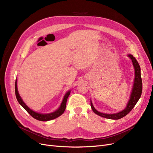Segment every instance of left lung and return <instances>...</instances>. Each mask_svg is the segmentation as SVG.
<instances>
[{
  "mask_svg": "<svg viewBox=\"0 0 153 153\" xmlns=\"http://www.w3.org/2000/svg\"><path fill=\"white\" fill-rule=\"evenodd\" d=\"M128 56L131 59L133 65L134 69V79L133 85L129 101H128L126 107L124 110L120 111L116 114H109L101 113V112L97 111L94 108L92 102L91 100V106L92 110L95 114L99 115L100 117L108 118V119H112V120H118V119L122 118L130 113V111H131V110L134 108L136 103L138 102V101L139 100L141 97V93H142V87H143L142 80L141 77V68L138 61H136L134 57H133V55L128 54Z\"/></svg>",
  "mask_w": 153,
  "mask_h": 153,
  "instance_id": "obj_1",
  "label": "left lung"
}]
</instances>
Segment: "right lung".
I'll return each instance as SVG.
<instances>
[{
	"instance_id": "add662e5",
	"label": "right lung",
	"mask_w": 153,
	"mask_h": 153,
	"mask_svg": "<svg viewBox=\"0 0 153 153\" xmlns=\"http://www.w3.org/2000/svg\"><path fill=\"white\" fill-rule=\"evenodd\" d=\"M17 79L15 81V95H16V98L17 99V101L20 103V105H21L23 108L25 109L28 113L34 118L39 120V121H49V120H51L53 119H55L56 118H58V117L61 116L63 113L64 111H65L66 107V102L68 98L70 95L71 91H68L66 94L64 95V97L63 98V100L62 101V103L61 104L60 107L58 110H56V111L52 112V113L50 114H40L38 113V112H36L33 110H32L30 109L26 104L25 103L21 98L20 95L19 93L18 89H17Z\"/></svg>"
}]
</instances>
